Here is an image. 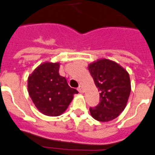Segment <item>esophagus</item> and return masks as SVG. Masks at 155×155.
Listing matches in <instances>:
<instances>
[{"label":"esophagus","mask_w":155,"mask_h":155,"mask_svg":"<svg viewBox=\"0 0 155 155\" xmlns=\"http://www.w3.org/2000/svg\"><path fill=\"white\" fill-rule=\"evenodd\" d=\"M78 92H80V93H83V92H84V88H83V86L80 85V86L78 88Z\"/></svg>","instance_id":"1"}]
</instances>
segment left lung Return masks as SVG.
<instances>
[{"label":"left lung","mask_w":155,"mask_h":155,"mask_svg":"<svg viewBox=\"0 0 155 155\" xmlns=\"http://www.w3.org/2000/svg\"><path fill=\"white\" fill-rule=\"evenodd\" d=\"M98 91L100 102L90 107L91 115L99 121H112L125 110L131 92L129 73L116 62L100 59L88 64Z\"/></svg>","instance_id":"obj_1"}]
</instances>
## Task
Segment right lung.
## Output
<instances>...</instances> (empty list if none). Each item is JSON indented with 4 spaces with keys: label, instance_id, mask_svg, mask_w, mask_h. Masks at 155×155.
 Segmentation results:
<instances>
[{
    "label": "right lung",
    "instance_id": "1",
    "mask_svg": "<svg viewBox=\"0 0 155 155\" xmlns=\"http://www.w3.org/2000/svg\"><path fill=\"white\" fill-rule=\"evenodd\" d=\"M59 63L45 62L28 77L27 88L37 109L45 115L56 117L67 109L78 92L68 85L67 79L59 75Z\"/></svg>",
    "mask_w": 155,
    "mask_h": 155
}]
</instances>
